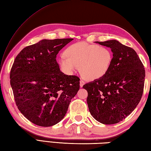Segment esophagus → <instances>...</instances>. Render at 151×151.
Masks as SVG:
<instances>
[{"label":"esophagus","mask_w":151,"mask_h":151,"mask_svg":"<svg viewBox=\"0 0 151 151\" xmlns=\"http://www.w3.org/2000/svg\"><path fill=\"white\" fill-rule=\"evenodd\" d=\"M85 82L83 80H82V79H81L80 81H79V85H80V87H83V85L85 84Z\"/></svg>","instance_id":"1"}]
</instances>
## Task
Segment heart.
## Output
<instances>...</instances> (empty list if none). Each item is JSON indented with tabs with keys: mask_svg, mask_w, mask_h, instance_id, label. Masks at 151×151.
<instances>
[{
	"mask_svg": "<svg viewBox=\"0 0 151 151\" xmlns=\"http://www.w3.org/2000/svg\"><path fill=\"white\" fill-rule=\"evenodd\" d=\"M65 55L58 60L62 71L72 74L79 66L81 74L90 80L103 78L112 61V53L109 48L85 42L70 45L65 50Z\"/></svg>",
	"mask_w": 151,
	"mask_h": 151,
	"instance_id": "heart-1",
	"label": "heart"
}]
</instances>
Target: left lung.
<instances>
[{
    "label": "left lung",
    "instance_id": "left-lung-1",
    "mask_svg": "<svg viewBox=\"0 0 151 151\" xmlns=\"http://www.w3.org/2000/svg\"><path fill=\"white\" fill-rule=\"evenodd\" d=\"M96 43L111 49L110 70L103 78L85 84L89 112L103 124H114L129 116L140 102L145 70L135 51L116 40Z\"/></svg>",
    "mask_w": 151,
    "mask_h": 151
}]
</instances>
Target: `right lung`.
<instances>
[{
	"instance_id": "add662e5",
	"label": "right lung",
	"mask_w": 151,
	"mask_h": 151,
	"mask_svg": "<svg viewBox=\"0 0 151 151\" xmlns=\"http://www.w3.org/2000/svg\"><path fill=\"white\" fill-rule=\"evenodd\" d=\"M73 39H42L21 50L10 71V85L19 110L42 127L64 118L79 89V78L62 72L56 55Z\"/></svg>"
}]
</instances>
